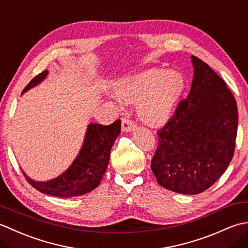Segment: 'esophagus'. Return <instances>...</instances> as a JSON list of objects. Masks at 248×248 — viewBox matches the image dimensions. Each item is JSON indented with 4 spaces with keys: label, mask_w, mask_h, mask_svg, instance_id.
Returning a JSON list of instances; mask_svg holds the SVG:
<instances>
[{
    "label": "esophagus",
    "mask_w": 248,
    "mask_h": 248,
    "mask_svg": "<svg viewBox=\"0 0 248 248\" xmlns=\"http://www.w3.org/2000/svg\"><path fill=\"white\" fill-rule=\"evenodd\" d=\"M134 128V121L130 120L129 118H124L123 121H121V130H123V132H130V131H132Z\"/></svg>",
    "instance_id": "esophagus-1"
}]
</instances>
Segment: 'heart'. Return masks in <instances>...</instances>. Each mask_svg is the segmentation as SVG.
I'll return each instance as SVG.
<instances>
[{"label":"heart","instance_id":"b5f03b06","mask_svg":"<svg viewBox=\"0 0 248 248\" xmlns=\"http://www.w3.org/2000/svg\"><path fill=\"white\" fill-rule=\"evenodd\" d=\"M186 88L177 71L149 69L117 81L114 93L121 101L136 103V114L145 124L159 125L170 118Z\"/></svg>","mask_w":248,"mask_h":248}]
</instances>
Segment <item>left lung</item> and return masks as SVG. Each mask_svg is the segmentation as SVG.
Returning a JSON list of instances; mask_svg holds the SVG:
<instances>
[{
  "instance_id": "left-lung-1",
  "label": "left lung",
  "mask_w": 248,
  "mask_h": 248,
  "mask_svg": "<svg viewBox=\"0 0 248 248\" xmlns=\"http://www.w3.org/2000/svg\"><path fill=\"white\" fill-rule=\"evenodd\" d=\"M194 77L188 96L157 131L151 160L157 183L170 191L196 195L209 188L232 160L238 107L224 80L192 56Z\"/></svg>"
}]
</instances>
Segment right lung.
Listing matches in <instances>:
<instances>
[{"label": "right lung", "instance_id": "right-lung-1", "mask_svg": "<svg viewBox=\"0 0 248 248\" xmlns=\"http://www.w3.org/2000/svg\"><path fill=\"white\" fill-rule=\"evenodd\" d=\"M48 73V70H45L36 76L24 88L23 93L43 82ZM120 120H116L109 125L89 124L80 152L62 175L44 182L33 180L22 170L23 175L37 191L51 196L69 198L92 192L99 186L107 170L110 149L120 134Z\"/></svg>", "mask_w": 248, "mask_h": 248}]
</instances>
